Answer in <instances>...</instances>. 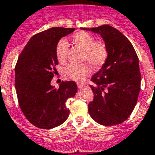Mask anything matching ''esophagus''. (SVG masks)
<instances>
[{
	"label": "esophagus",
	"instance_id": "34e87169",
	"mask_svg": "<svg viewBox=\"0 0 155 155\" xmlns=\"http://www.w3.org/2000/svg\"><path fill=\"white\" fill-rule=\"evenodd\" d=\"M84 87H85V84H83V83H78V87L79 89H82Z\"/></svg>",
	"mask_w": 155,
	"mask_h": 155
}]
</instances>
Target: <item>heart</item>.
I'll use <instances>...</instances> for the list:
<instances>
[{"instance_id":"heart-1","label":"heart","mask_w":155,"mask_h":155,"mask_svg":"<svg viewBox=\"0 0 155 155\" xmlns=\"http://www.w3.org/2000/svg\"><path fill=\"white\" fill-rule=\"evenodd\" d=\"M72 43L85 51L84 60L91 64L94 68H100L103 65L107 59L108 53L106 47L101 44H99L95 37L85 31L76 33L72 37ZM68 43L62 39L58 43L56 47V57L58 61L64 64L67 58ZM91 69L87 65H68L65 68V74L68 78L76 82H83L86 78L90 75Z\"/></svg>"}]
</instances>
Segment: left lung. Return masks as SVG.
Instances as JSON below:
<instances>
[{
	"label": "left lung",
	"instance_id": "obj_1",
	"mask_svg": "<svg viewBox=\"0 0 155 155\" xmlns=\"http://www.w3.org/2000/svg\"><path fill=\"white\" fill-rule=\"evenodd\" d=\"M81 30L100 35L108 53L106 63L91 79L94 98L88 104L89 115L101 125H119L130 116L140 91L137 54L129 39L109 25Z\"/></svg>",
	"mask_w": 155,
	"mask_h": 155
}]
</instances>
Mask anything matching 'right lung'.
Wrapping results in <instances>:
<instances>
[{
  "label": "right lung",
  "mask_w": 155,
  "mask_h": 155,
  "mask_svg": "<svg viewBox=\"0 0 155 155\" xmlns=\"http://www.w3.org/2000/svg\"><path fill=\"white\" fill-rule=\"evenodd\" d=\"M74 30L75 28L53 27L36 34L18 58L15 71L19 105L26 119L38 128L57 127L69 116L65 102L76 95V82H63L55 88L51 80L58 64V43Z\"/></svg>",
  "instance_id": "obj_1"
}]
</instances>
